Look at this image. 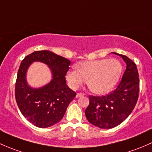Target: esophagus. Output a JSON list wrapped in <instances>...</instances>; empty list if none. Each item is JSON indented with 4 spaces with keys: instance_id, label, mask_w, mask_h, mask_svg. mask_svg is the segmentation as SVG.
I'll return each mask as SVG.
<instances>
[{
    "instance_id": "1",
    "label": "esophagus",
    "mask_w": 152,
    "mask_h": 152,
    "mask_svg": "<svg viewBox=\"0 0 152 152\" xmlns=\"http://www.w3.org/2000/svg\"><path fill=\"white\" fill-rule=\"evenodd\" d=\"M85 96V94L83 93H77L76 95L77 97H80V96Z\"/></svg>"
}]
</instances>
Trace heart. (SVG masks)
<instances>
[{"label":"heart","mask_w":152,"mask_h":152,"mask_svg":"<svg viewBox=\"0 0 152 152\" xmlns=\"http://www.w3.org/2000/svg\"><path fill=\"white\" fill-rule=\"evenodd\" d=\"M123 67L117 59H100L78 64L77 69L66 73L70 87L77 89L87 80V86L93 93L103 94L109 92L119 80Z\"/></svg>","instance_id":"b5f03b06"}]
</instances>
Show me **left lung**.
Here are the masks:
<instances>
[{
    "label": "left lung",
    "instance_id": "8db88e82",
    "mask_svg": "<svg viewBox=\"0 0 152 152\" xmlns=\"http://www.w3.org/2000/svg\"><path fill=\"white\" fill-rule=\"evenodd\" d=\"M121 56L126 64V69L116 88L106 96H89L85 110L88 121L102 129H111L123 122L133 110L139 94L138 72L130 58Z\"/></svg>",
    "mask_w": 152,
    "mask_h": 152
}]
</instances>
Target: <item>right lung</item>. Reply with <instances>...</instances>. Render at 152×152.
Wrapping results in <instances>:
<instances>
[{
    "instance_id": "1",
    "label": "right lung",
    "mask_w": 152,
    "mask_h": 152,
    "mask_svg": "<svg viewBox=\"0 0 152 152\" xmlns=\"http://www.w3.org/2000/svg\"><path fill=\"white\" fill-rule=\"evenodd\" d=\"M34 61L46 63L53 75L52 80L39 89L30 87L26 82L27 68ZM70 64L69 60L48 50L35 51L22 61L15 84V99L22 114L36 126L46 128L59 122L75 97V92L66 83Z\"/></svg>"
}]
</instances>
